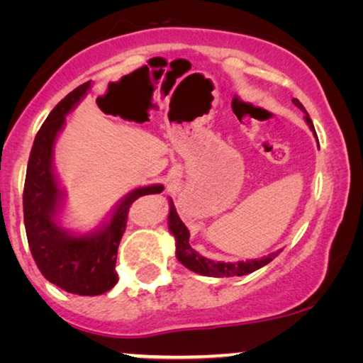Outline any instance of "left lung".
<instances>
[{"mask_svg": "<svg viewBox=\"0 0 363 363\" xmlns=\"http://www.w3.org/2000/svg\"><path fill=\"white\" fill-rule=\"evenodd\" d=\"M292 104L296 107H299L301 111H304V106L297 101V99H292ZM306 122L307 125L315 135L314 123H312L309 113L306 112ZM168 228H170V233L175 236V246H177V257L178 261L182 262L183 266L188 267V269L196 272V274L201 276H211V277H233V276H246L255 272L259 267L266 266L267 262H271L274 257L279 255L281 251L271 252L261 259H250V261H240V262H215L208 257L198 255V252L190 246V231L188 228L183 225V221L178 216L175 210V205L170 200V213H168Z\"/></svg>", "mask_w": 363, "mask_h": 363, "instance_id": "1", "label": "left lung"}]
</instances>
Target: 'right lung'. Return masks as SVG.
I'll use <instances>...</instances> for the list:
<instances>
[{"label": "right lung", "mask_w": 363, "mask_h": 363, "mask_svg": "<svg viewBox=\"0 0 363 363\" xmlns=\"http://www.w3.org/2000/svg\"><path fill=\"white\" fill-rule=\"evenodd\" d=\"M91 81L69 92L39 128L29 155L23 193L28 245L41 274L62 291L79 296H99L117 284V250L125 231L132 203L140 196L162 193L163 185L132 190L123 196L111 220L89 235H72L57 225L64 191L52 170V148L66 116L86 96Z\"/></svg>", "instance_id": "1"}]
</instances>
